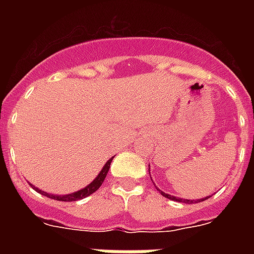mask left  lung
Returning a JSON list of instances; mask_svg holds the SVG:
<instances>
[{
  "label": "left lung",
  "mask_w": 254,
  "mask_h": 254,
  "mask_svg": "<svg viewBox=\"0 0 254 254\" xmlns=\"http://www.w3.org/2000/svg\"><path fill=\"white\" fill-rule=\"evenodd\" d=\"M149 173H150V169H149ZM158 190V189H157ZM161 191V190H159ZM163 196L170 199V200H175V201H183V203H187V204H191V203H199V201H203L205 199H208L209 196H205V197H201V199H196V200H190V199H181V197H177V196H173V195H169V193H165L163 191H161Z\"/></svg>",
  "instance_id": "8db88e82"
}]
</instances>
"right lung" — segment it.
Here are the masks:
<instances>
[{
  "mask_svg": "<svg viewBox=\"0 0 254 254\" xmlns=\"http://www.w3.org/2000/svg\"><path fill=\"white\" fill-rule=\"evenodd\" d=\"M115 158V157H112L109 161H108L105 165H104L103 170L100 171L99 175L93 179V182H91L89 185L87 186V187H84V189L79 190V191H76V192H72V193H67V195H53V193H49V192H45V191H42V190H39L38 187H35V186H33L34 190L37 191V192L42 193V195H45V196L50 197V199H54V200H61V201H76V200H80V199H84V197L89 196L91 193H93L95 191H97V190L100 189V186L103 185L104 179H105V177H107L108 171H109V167H111V162L112 159Z\"/></svg>",
  "mask_w": 254,
  "mask_h": 254,
  "instance_id": "add662e5",
  "label": "right lung"
}]
</instances>
